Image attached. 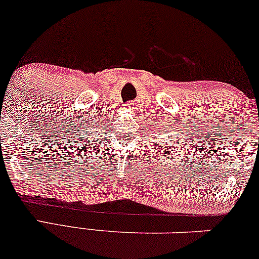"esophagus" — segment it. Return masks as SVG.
I'll return each instance as SVG.
<instances>
[{
    "mask_svg": "<svg viewBox=\"0 0 259 259\" xmlns=\"http://www.w3.org/2000/svg\"><path fill=\"white\" fill-rule=\"evenodd\" d=\"M128 108H130V109H131V103H130V106H128Z\"/></svg>",
    "mask_w": 259,
    "mask_h": 259,
    "instance_id": "1",
    "label": "esophagus"
}]
</instances>
